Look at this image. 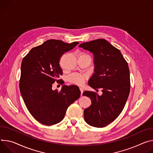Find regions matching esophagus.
<instances>
[{
	"label": "esophagus",
	"mask_w": 153,
	"mask_h": 153,
	"mask_svg": "<svg viewBox=\"0 0 153 153\" xmlns=\"http://www.w3.org/2000/svg\"><path fill=\"white\" fill-rule=\"evenodd\" d=\"M80 91L81 93V95H82V93H83V92H84V90H83L82 88H80Z\"/></svg>",
	"instance_id": "esophagus-1"
}]
</instances>
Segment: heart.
<instances>
[{
	"instance_id": "obj_1",
	"label": "heart",
	"mask_w": 153,
	"mask_h": 153,
	"mask_svg": "<svg viewBox=\"0 0 153 153\" xmlns=\"http://www.w3.org/2000/svg\"><path fill=\"white\" fill-rule=\"evenodd\" d=\"M87 55V54H85V53L80 54V55ZM85 78L86 77L85 75H83L82 74H79V73H73L69 76V80L76 85H82L84 83Z\"/></svg>"
}]
</instances>
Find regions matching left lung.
Returning <instances> with one entry per match:
<instances>
[{
  "mask_svg": "<svg viewBox=\"0 0 153 153\" xmlns=\"http://www.w3.org/2000/svg\"><path fill=\"white\" fill-rule=\"evenodd\" d=\"M79 47L93 53L94 73L88 85L94 90L101 88L102 91L101 96L90 91L83 93L91 101V105L84 110V119L91 126L103 128L119 116L128 98V64L120 51L104 39L83 43Z\"/></svg>",
  "mask_w": 153,
  "mask_h": 153,
  "instance_id": "obj_1",
  "label": "left lung"
}]
</instances>
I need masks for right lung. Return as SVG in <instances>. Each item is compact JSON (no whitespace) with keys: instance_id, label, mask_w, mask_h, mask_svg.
<instances>
[{"instance_id":"1","label":"right lung","mask_w":153,"mask_h":153,"mask_svg":"<svg viewBox=\"0 0 153 153\" xmlns=\"http://www.w3.org/2000/svg\"><path fill=\"white\" fill-rule=\"evenodd\" d=\"M78 44L49 39L32 48L22 61L20 91L29 112L41 124L51 126L60 122L68 107L80 96L74 85H63L60 91L52 89L55 81L62 80L59 79L63 74L60 57Z\"/></svg>"}]
</instances>
